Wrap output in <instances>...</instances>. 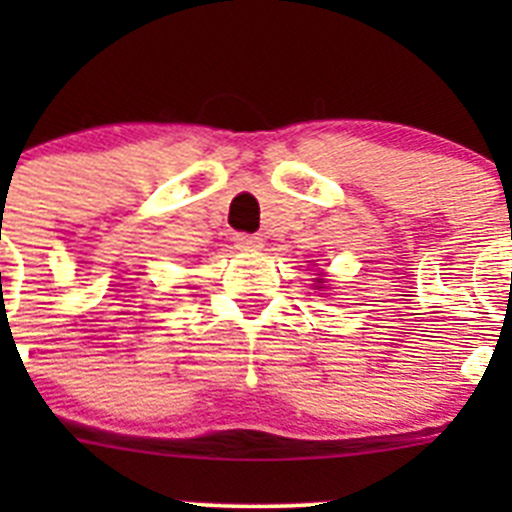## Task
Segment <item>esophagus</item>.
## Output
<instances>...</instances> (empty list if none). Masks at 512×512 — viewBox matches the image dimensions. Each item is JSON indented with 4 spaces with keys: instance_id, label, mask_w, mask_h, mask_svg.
Instances as JSON below:
<instances>
[{
    "instance_id": "obj_1",
    "label": "esophagus",
    "mask_w": 512,
    "mask_h": 512,
    "mask_svg": "<svg viewBox=\"0 0 512 512\" xmlns=\"http://www.w3.org/2000/svg\"><path fill=\"white\" fill-rule=\"evenodd\" d=\"M235 242H237V247H242V250H250V252L262 250V237L250 235V232H237Z\"/></svg>"
}]
</instances>
